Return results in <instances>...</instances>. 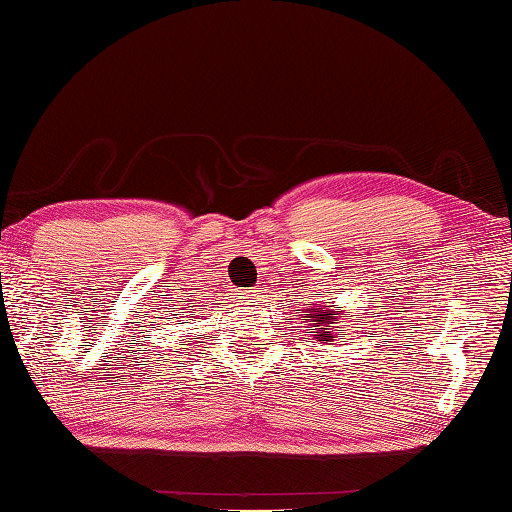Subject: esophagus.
<instances>
[{
  "instance_id": "34e87169",
  "label": "esophagus",
  "mask_w": 512,
  "mask_h": 512,
  "mask_svg": "<svg viewBox=\"0 0 512 512\" xmlns=\"http://www.w3.org/2000/svg\"><path fill=\"white\" fill-rule=\"evenodd\" d=\"M241 302H255V300H259V293L257 291H246V293H241Z\"/></svg>"
}]
</instances>
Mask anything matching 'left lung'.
Listing matches in <instances>:
<instances>
[{
    "label": "left lung",
    "mask_w": 512,
    "mask_h": 512,
    "mask_svg": "<svg viewBox=\"0 0 512 512\" xmlns=\"http://www.w3.org/2000/svg\"><path fill=\"white\" fill-rule=\"evenodd\" d=\"M300 311V309H298ZM339 318L334 309H325V307H318V309H307L302 311V320H309L311 325L316 327V339L318 341H334V320Z\"/></svg>",
    "instance_id": "left-lung-1"
}]
</instances>
